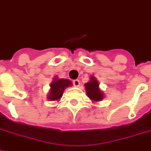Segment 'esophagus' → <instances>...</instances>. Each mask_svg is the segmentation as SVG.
Returning a JSON list of instances; mask_svg holds the SVG:
<instances>
[{
	"label": "esophagus",
	"instance_id": "obj_1",
	"mask_svg": "<svg viewBox=\"0 0 151 151\" xmlns=\"http://www.w3.org/2000/svg\"><path fill=\"white\" fill-rule=\"evenodd\" d=\"M73 85H74V86L78 87L80 85V82L78 79H75V80H73Z\"/></svg>",
	"mask_w": 151,
	"mask_h": 151
}]
</instances>
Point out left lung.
<instances>
[{
    "label": "left lung",
    "instance_id": "obj_1",
    "mask_svg": "<svg viewBox=\"0 0 151 151\" xmlns=\"http://www.w3.org/2000/svg\"><path fill=\"white\" fill-rule=\"evenodd\" d=\"M86 95L93 102H99L103 99V92L99 89V83L93 76H90L89 83L85 84Z\"/></svg>",
    "mask_w": 151,
    "mask_h": 151
}]
</instances>
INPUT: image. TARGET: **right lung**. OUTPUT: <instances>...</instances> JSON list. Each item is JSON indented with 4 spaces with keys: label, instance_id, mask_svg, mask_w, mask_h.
<instances>
[{
    "label": "right lung",
    "instance_id": "1",
    "mask_svg": "<svg viewBox=\"0 0 151 151\" xmlns=\"http://www.w3.org/2000/svg\"><path fill=\"white\" fill-rule=\"evenodd\" d=\"M72 85V82L65 78H58L57 77L51 83L50 92L48 93V99L51 101L58 100L62 96L63 92L66 87Z\"/></svg>",
    "mask_w": 151,
    "mask_h": 151
}]
</instances>
